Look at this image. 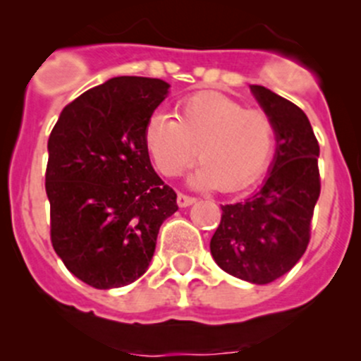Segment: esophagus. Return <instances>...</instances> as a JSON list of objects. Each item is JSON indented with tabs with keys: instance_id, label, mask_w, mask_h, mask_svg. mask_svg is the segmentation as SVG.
Wrapping results in <instances>:
<instances>
[{
	"instance_id": "34e87169",
	"label": "esophagus",
	"mask_w": 361,
	"mask_h": 361,
	"mask_svg": "<svg viewBox=\"0 0 361 361\" xmlns=\"http://www.w3.org/2000/svg\"><path fill=\"white\" fill-rule=\"evenodd\" d=\"M176 202L180 207H187V206H190V204L195 202V197H190V195H185V194H178Z\"/></svg>"
}]
</instances>
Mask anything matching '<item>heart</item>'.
Wrapping results in <instances>:
<instances>
[{"label": "heart", "instance_id": "1", "mask_svg": "<svg viewBox=\"0 0 361 361\" xmlns=\"http://www.w3.org/2000/svg\"><path fill=\"white\" fill-rule=\"evenodd\" d=\"M145 147L164 176L183 173L199 154L190 176L197 188L239 190L267 169L276 147V127L262 110L245 108L220 92L181 99L176 120L157 111L145 126Z\"/></svg>", "mask_w": 361, "mask_h": 361}]
</instances>
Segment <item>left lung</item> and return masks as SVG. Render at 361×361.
I'll use <instances>...</instances> for the list:
<instances>
[{"instance_id":"8db88e82","label":"left lung","mask_w":361,"mask_h":361,"mask_svg":"<svg viewBox=\"0 0 361 361\" xmlns=\"http://www.w3.org/2000/svg\"><path fill=\"white\" fill-rule=\"evenodd\" d=\"M255 99L276 127V155L267 180L243 202L221 206L209 243L214 262L234 278L267 285L304 255L319 190V145L305 113L262 85Z\"/></svg>"}]
</instances>
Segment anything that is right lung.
<instances>
[{"label":"right lung","mask_w":361,"mask_h":361,"mask_svg":"<svg viewBox=\"0 0 361 361\" xmlns=\"http://www.w3.org/2000/svg\"><path fill=\"white\" fill-rule=\"evenodd\" d=\"M169 83L115 76L61 111L49 137L50 239L71 274L99 290L147 272L176 194L152 167L145 126Z\"/></svg>","instance_id":"right-lung-1"}]
</instances>
